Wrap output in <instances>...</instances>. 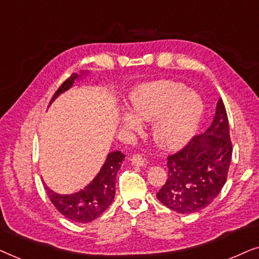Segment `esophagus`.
<instances>
[{"label": "esophagus", "instance_id": "1", "mask_svg": "<svg viewBox=\"0 0 259 259\" xmlns=\"http://www.w3.org/2000/svg\"><path fill=\"white\" fill-rule=\"evenodd\" d=\"M132 162H133V164L137 165V167H144V165L147 164L146 158L142 157V155H140V154H135V155H133V157H132Z\"/></svg>", "mask_w": 259, "mask_h": 259}]
</instances>
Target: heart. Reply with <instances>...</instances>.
Returning a JSON list of instances; mask_svg holds the SVG:
<instances>
[{"instance_id": "heart-1", "label": "heart", "mask_w": 259, "mask_h": 259, "mask_svg": "<svg viewBox=\"0 0 259 259\" xmlns=\"http://www.w3.org/2000/svg\"><path fill=\"white\" fill-rule=\"evenodd\" d=\"M130 108L123 124L129 129L140 127L139 118L155 120L154 140L165 149L185 146L198 127L204 111V103L198 94L182 82L160 80L136 88L130 95Z\"/></svg>"}]
</instances>
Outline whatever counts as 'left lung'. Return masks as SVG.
Masks as SVG:
<instances>
[{
    "mask_svg": "<svg viewBox=\"0 0 259 259\" xmlns=\"http://www.w3.org/2000/svg\"><path fill=\"white\" fill-rule=\"evenodd\" d=\"M231 157L229 119L220 98L205 134L194 136L187 146L168 156V179L157 192V199L181 214L207 207L225 185Z\"/></svg>",
    "mask_w": 259,
    "mask_h": 259,
    "instance_id": "left-lung-1",
    "label": "left lung"
}]
</instances>
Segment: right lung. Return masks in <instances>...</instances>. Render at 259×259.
Segmentation results:
<instances>
[{
	"instance_id": "right-lung-1",
	"label": "right lung",
	"mask_w": 259,
	"mask_h": 259,
	"mask_svg": "<svg viewBox=\"0 0 259 259\" xmlns=\"http://www.w3.org/2000/svg\"><path fill=\"white\" fill-rule=\"evenodd\" d=\"M80 77L81 74H72L66 79L53 95L50 104L60 94L72 88L74 80ZM123 160L124 154L118 150L108 154L97 177L85 188L72 194H58L45 185L48 198L55 208L72 222L85 224L97 219L112 204L116 193L117 171L119 170Z\"/></svg>"
}]
</instances>
